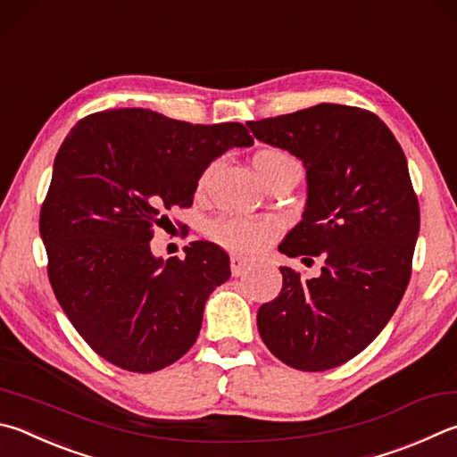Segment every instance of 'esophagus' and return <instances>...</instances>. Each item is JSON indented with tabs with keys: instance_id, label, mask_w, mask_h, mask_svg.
I'll use <instances>...</instances> for the list:
<instances>
[{
	"instance_id": "34e87169",
	"label": "esophagus",
	"mask_w": 457,
	"mask_h": 457,
	"mask_svg": "<svg viewBox=\"0 0 457 457\" xmlns=\"http://www.w3.org/2000/svg\"><path fill=\"white\" fill-rule=\"evenodd\" d=\"M229 265H231V276L234 278H239V276H244V273L250 271V265H247L244 260H239V257H231Z\"/></svg>"
}]
</instances>
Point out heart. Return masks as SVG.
I'll return each instance as SVG.
<instances>
[{
    "mask_svg": "<svg viewBox=\"0 0 457 457\" xmlns=\"http://www.w3.org/2000/svg\"><path fill=\"white\" fill-rule=\"evenodd\" d=\"M253 165L260 178L273 168H279V165H300L292 155L284 152H278V149H268V152H262L253 157ZM205 171L200 179V189H204L207 181ZM276 223L268 220H247V218H236V215H223V218L213 220L210 226H207V236H210L215 244L226 247L228 252L242 255V257H253L260 253L265 244L276 236Z\"/></svg>",
    "mask_w": 457,
    "mask_h": 457,
    "instance_id": "heart-1",
    "label": "heart"
}]
</instances>
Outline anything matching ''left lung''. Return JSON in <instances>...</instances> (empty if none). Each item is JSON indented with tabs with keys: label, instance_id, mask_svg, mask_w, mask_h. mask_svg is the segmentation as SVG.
<instances>
[{
	"label": "left lung",
	"instance_id": "left-lung-1",
	"mask_svg": "<svg viewBox=\"0 0 457 457\" xmlns=\"http://www.w3.org/2000/svg\"><path fill=\"white\" fill-rule=\"evenodd\" d=\"M247 128L305 165L303 218L279 252L323 260L312 279L279 268L284 286L257 312V329L289 368H337L378 337L410 284L420 204L403 149L376 113L339 104L247 121Z\"/></svg>",
	"mask_w": 457,
	"mask_h": 457
}]
</instances>
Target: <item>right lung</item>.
I'll return each instance as SVG.
<instances>
[{"label": "right lung", "instance_id": "1", "mask_svg": "<svg viewBox=\"0 0 457 457\" xmlns=\"http://www.w3.org/2000/svg\"><path fill=\"white\" fill-rule=\"evenodd\" d=\"M244 123H187L123 107L71 128L39 212L47 276L71 326L128 371L171 366L195 344L204 305L228 281L229 257L192 242L186 257H154L168 212L194 204L197 179L229 147H250Z\"/></svg>", "mask_w": 457, "mask_h": 457}]
</instances>
